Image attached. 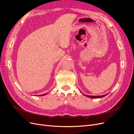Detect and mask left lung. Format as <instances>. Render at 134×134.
<instances>
[{
    "label": "left lung",
    "mask_w": 134,
    "mask_h": 134,
    "mask_svg": "<svg viewBox=\"0 0 134 134\" xmlns=\"http://www.w3.org/2000/svg\"><path fill=\"white\" fill-rule=\"evenodd\" d=\"M108 94H105V95H103V96H87V95H85V96L87 97H89V98H102V97H105V96H107Z\"/></svg>",
    "instance_id": "1"
}]
</instances>
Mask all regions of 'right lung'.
I'll use <instances>...</instances> for the list:
<instances>
[{"mask_svg": "<svg viewBox=\"0 0 134 134\" xmlns=\"http://www.w3.org/2000/svg\"><path fill=\"white\" fill-rule=\"evenodd\" d=\"M46 94H47L46 93V94H41V95H38V96H45Z\"/></svg>", "mask_w": 134, "mask_h": 134, "instance_id": "1", "label": "right lung"}]
</instances>
